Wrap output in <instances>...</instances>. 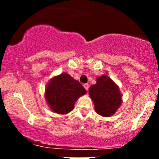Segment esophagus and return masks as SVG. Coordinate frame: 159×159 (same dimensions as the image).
<instances>
[{
  "instance_id": "34e87169",
  "label": "esophagus",
  "mask_w": 159,
  "mask_h": 159,
  "mask_svg": "<svg viewBox=\"0 0 159 159\" xmlns=\"http://www.w3.org/2000/svg\"><path fill=\"white\" fill-rule=\"evenodd\" d=\"M84 87L86 90L88 91V89H89V84H84Z\"/></svg>"
}]
</instances>
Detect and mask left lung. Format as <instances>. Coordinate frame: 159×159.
Wrapping results in <instances>:
<instances>
[{
	"label": "left lung",
	"mask_w": 159,
	"mask_h": 159,
	"mask_svg": "<svg viewBox=\"0 0 159 159\" xmlns=\"http://www.w3.org/2000/svg\"><path fill=\"white\" fill-rule=\"evenodd\" d=\"M89 95L94 103L96 112L102 116H112L121 105L122 95L119 87L106 75L96 78V84L90 87Z\"/></svg>",
	"instance_id": "left-lung-1"
}]
</instances>
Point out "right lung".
Wrapping results in <instances>:
<instances>
[{
  "label": "right lung",
  "mask_w": 159,
  "mask_h": 159,
  "mask_svg": "<svg viewBox=\"0 0 159 159\" xmlns=\"http://www.w3.org/2000/svg\"><path fill=\"white\" fill-rule=\"evenodd\" d=\"M87 91L77 80L69 74L54 76L46 86L45 97L51 110L60 114H68L73 110L75 102Z\"/></svg>",
  "instance_id": "add662e5"
}]
</instances>
